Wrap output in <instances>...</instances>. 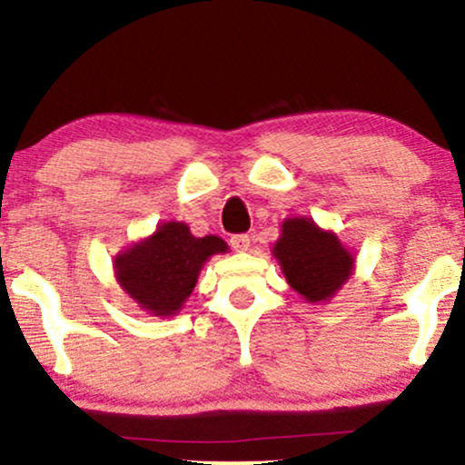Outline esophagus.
<instances>
[{
	"mask_svg": "<svg viewBox=\"0 0 465 465\" xmlns=\"http://www.w3.org/2000/svg\"><path fill=\"white\" fill-rule=\"evenodd\" d=\"M231 245L237 252H245V250H250V237L248 234H232Z\"/></svg>",
	"mask_w": 465,
	"mask_h": 465,
	"instance_id": "1",
	"label": "esophagus"
}]
</instances>
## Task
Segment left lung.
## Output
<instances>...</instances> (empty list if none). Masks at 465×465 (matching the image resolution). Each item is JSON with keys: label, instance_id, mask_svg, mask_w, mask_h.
I'll use <instances>...</instances> for the list:
<instances>
[{"label": "left lung", "instance_id": "1", "mask_svg": "<svg viewBox=\"0 0 465 465\" xmlns=\"http://www.w3.org/2000/svg\"><path fill=\"white\" fill-rule=\"evenodd\" d=\"M292 289L307 302H326L352 274L354 256L335 232L322 231L311 217H289L272 250Z\"/></svg>", "mask_w": 465, "mask_h": 465}]
</instances>
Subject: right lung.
<instances>
[{
  "instance_id": "1",
  "label": "right lung",
  "mask_w": 465,
  "mask_h": 465,
  "mask_svg": "<svg viewBox=\"0 0 465 465\" xmlns=\"http://www.w3.org/2000/svg\"><path fill=\"white\" fill-rule=\"evenodd\" d=\"M228 245L215 234L193 237L187 223L167 222L154 234L130 245L114 259V276L122 289L152 315H176L191 296L200 270Z\"/></svg>"
}]
</instances>
